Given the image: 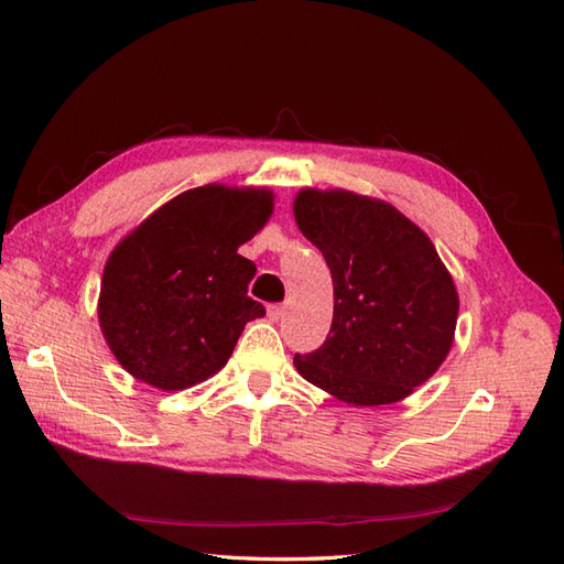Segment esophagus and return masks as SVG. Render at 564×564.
Here are the masks:
<instances>
[{"mask_svg":"<svg viewBox=\"0 0 564 564\" xmlns=\"http://www.w3.org/2000/svg\"><path fill=\"white\" fill-rule=\"evenodd\" d=\"M282 315H284V305H280V303L268 305V319L270 322H280Z\"/></svg>","mask_w":564,"mask_h":564,"instance_id":"obj_1","label":"esophagus"}]
</instances>
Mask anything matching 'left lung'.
<instances>
[{
  "label": "left lung",
  "instance_id": "obj_1",
  "mask_svg": "<svg viewBox=\"0 0 564 564\" xmlns=\"http://www.w3.org/2000/svg\"><path fill=\"white\" fill-rule=\"evenodd\" d=\"M294 218L334 280L332 336L296 355V371L355 406L412 395L445 362L458 317L431 237L392 204L350 191L303 187Z\"/></svg>",
  "mask_w": 564,
  "mask_h": 564
}]
</instances>
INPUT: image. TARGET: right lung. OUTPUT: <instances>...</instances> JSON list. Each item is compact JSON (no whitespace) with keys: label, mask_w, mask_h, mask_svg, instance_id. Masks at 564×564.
<instances>
[{"label":"right lung","mask_w":564,"mask_h":564,"mask_svg":"<svg viewBox=\"0 0 564 564\" xmlns=\"http://www.w3.org/2000/svg\"><path fill=\"white\" fill-rule=\"evenodd\" d=\"M265 187L209 183L152 212L108 256L98 322L133 379L185 390L226 367L245 324L256 265L237 253L272 214Z\"/></svg>","instance_id":"right-lung-1"}]
</instances>
